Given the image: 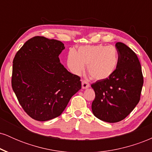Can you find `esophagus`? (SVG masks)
Here are the masks:
<instances>
[{"label":"esophagus","instance_id":"obj_1","mask_svg":"<svg viewBox=\"0 0 152 152\" xmlns=\"http://www.w3.org/2000/svg\"><path fill=\"white\" fill-rule=\"evenodd\" d=\"M82 85V88H87L90 86L89 83H88V81H86V80H83L81 82Z\"/></svg>","mask_w":152,"mask_h":152}]
</instances>
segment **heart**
Segmentation results:
<instances>
[{"label":"heart","mask_w":152,"mask_h":152,"mask_svg":"<svg viewBox=\"0 0 152 152\" xmlns=\"http://www.w3.org/2000/svg\"><path fill=\"white\" fill-rule=\"evenodd\" d=\"M118 52L112 46L87 45L80 46L77 51L70 50L67 65L74 74H80L87 65V71L93 79L103 80L113 74L118 64Z\"/></svg>","instance_id":"heart-1"}]
</instances>
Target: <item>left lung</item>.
<instances>
[{
	"instance_id": "1",
	"label": "left lung",
	"mask_w": 152,
	"mask_h": 152,
	"mask_svg": "<svg viewBox=\"0 0 152 152\" xmlns=\"http://www.w3.org/2000/svg\"><path fill=\"white\" fill-rule=\"evenodd\" d=\"M118 64L113 74L92 83L95 99L91 109L96 118L115 123L124 119L140 100L144 83L142 67L137 54L124 43L115 45Z\"/></svg>"
}]
</instances>
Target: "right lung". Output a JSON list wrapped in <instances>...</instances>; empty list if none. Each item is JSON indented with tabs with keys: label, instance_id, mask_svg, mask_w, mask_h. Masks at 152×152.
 I'll list each match as a JSON object with an SVG mask.
<instances>
[{
	"label": "right lung",
	"instance_id": "add662e5",
	"mask_svg": "<svg viewBox=\"0 0 152 152\" xmlns=\"http://www.w3.org/2000/svg\"><path fill=\"white\" fill-rule=\"evenodd\" d=\"M64 44L34 36L17 51L13 61L11 86L25 112L45 121L60 116L81 88V78L68 71L58 56Z\"/></svg>",
	"mask_w": 152,
	"mask_h": 152
}]
</instances>
